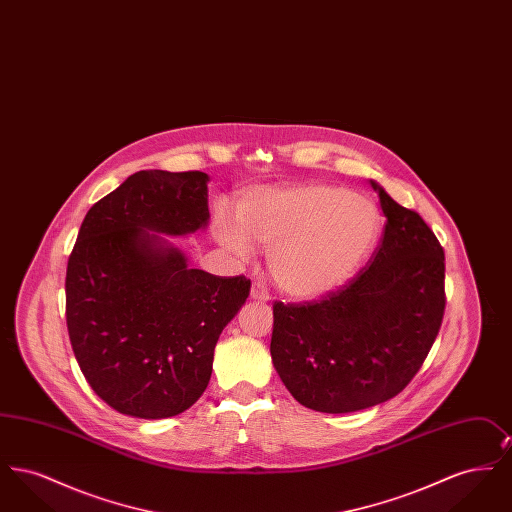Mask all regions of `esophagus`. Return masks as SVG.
I'll list each match as a JSON object with an SVG mask.
<instances>
[{
	"mask_svg": "<svg viewBox=\"0 0 512 512\" xmlns=\"http://www.w3.org/2000/svg\"><path fill=\"white\" fill-rule=\"evenodd\" d=\"M249 297H251V299H255V301H268L267 290H265V286H263V284H259V282H255V284L251 286Z\"/></svg>",
	"mask_w": 512,
	"mask_h": 512,
	"instance_id": "esophagus-1",
	"label": "esophagus"
}]
</instances>
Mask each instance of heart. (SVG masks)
<instances>
[{
	"instance_id": "heart-1",
	"label": "heart",
	"mask_w": 512,
	"mask_h": 512,
	"mask_svg": "<svg viewBox=\"0 0 512 512\" xmlns=\"http://www.w3.org/2000/svg\"><path fill=\"white\" fill-rule=\"evenodd\" d=\"M238 224L215 219L222 247L247 261L253 245L268 251L274 284L297 299L343 288L365 265L380 238L382 217L363 194L328 184L257 190L236 209Z\"/></svg>"
}]
</instances>
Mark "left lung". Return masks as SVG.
Listing matches in <instances>:
<instances>
[{
	"label": "left lung",
	"instance_id": "1",
	"mask_svg": "<svg viewBox=\"0 0 512 512\" xmlns=\"http://www.w3.org/2000/svg\"><path fill=\"white\" fill-rule=\"evenodd\" d=\"M370 184L386 228L368 268L315 303H274L272 365L293 397L318 413L363 411L405 390L443 318L438 238L418 213Z\"/></svg>",
	"mask_w": 512,
	"mask_h": 512
}]
</instances>
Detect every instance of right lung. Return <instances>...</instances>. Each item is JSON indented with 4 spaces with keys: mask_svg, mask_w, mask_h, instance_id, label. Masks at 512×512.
<instances>
[{
    "mask_svg": "<svg viewBox=\"0 0 512 512\" xmlns=\"http://www.w3.org/2000/svg\"><path fill=\"white\" fill-rule=\"evenodd\" d=\"M205 172L140 171L99 199L67 267V326L92 390L115 411L157 420L207 388L224 326L249 295L245 276L190 268L169 236L209 222Z\"/></svg>",
    "mask_w": 512,
    "mask_h": 512,
    "instance_id": "1",
    "label": "right lung"
}]
</instances>
